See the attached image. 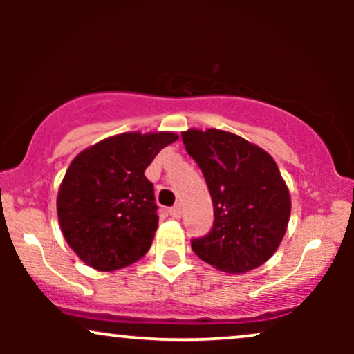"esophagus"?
<instances>
[{"mask_svg": "<svg viewBox=\"0 0 354 354\" xmlns=\"http://www.w3.org/2000/svg\"><path fill=\"white\" fill-rule=\"evenodd\" d=\"M168 213H169V216H171V218L178 219V218L181 216V206H180V205H174V206H171V208L168 209Z\"/></svg>", "mask_w": 354, "mask_h": 354, "instance_id": "esophagus-1", "label": "esophagus"}]
</instances>
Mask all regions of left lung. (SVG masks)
Wrapping results in <instances>:
<instances>
[{"instance_id": "1", "label": "left lung", "mask_w": 354, "mask_h": 354, "mask_svg": "<svg viewBox=\"0 0 354 354\" xmlns=\"http://www.w3.org/2000/svg\"><path fill=\"white\" fill-rule=\"evenodd\" d=\"M213 200L209 233L191 239L205 263L239 274L273 256L286 233L291 200L273 158L259 146L221 129L181 133Z\"/></svg>"}]
</instances>
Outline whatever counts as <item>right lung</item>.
<instances>
[{"label":"right lung","instance_id":"1","mask_svg":"<svg viewBox=\"0 0 354 354\" xmlns=\"http://www.w3.org/2000/svg\"><path fill=\"white\" fill-rule=\"evenodd\" d=\"M174 133H123L71 161L58 193V219L71 250L100 271L133 265L158 228L153 183L145 176Z\"/></svg>","mask_w":354,"mask_h":354}]
</instances>
